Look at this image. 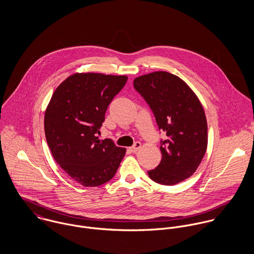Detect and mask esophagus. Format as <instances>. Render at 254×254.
Here are the masks:
<instances>
[{"mask_svg": "<svg viewBox=\"0 0 254 254\" xmlns=\"http://www.w3.org/2000/svg\"><path fill=\"white\" fill-rule=\"evenodd\" d=\"M142 146V144L140 143V142H136L134 145H132L131 147H129V150L131 151V152H136L138 149H140V147Z\"/></svg>", "mask_w": 254, "mask_h": 254, "instance_id": "34e87169", "label": "esophagus"}]
</instances>
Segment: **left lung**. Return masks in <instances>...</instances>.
<instances>
[{
    "label": "left lung",
    "instance_id": "8db88e82",
    "mask_svg": "<svg viewBox=\"0 0 254 254\" xmlns=\"http://www.w3.org/2000/svg\"><path fill=\"white\" fill-rule=\"evenodd\" d=\"M134 88L152 110L159 130L162 158L147 172L152 181L172 186L190 177L207 147V122L198 98L180 77L155 71L139 76Z\"/></svg>",
    "mask_w": 254,
    "mask_h": 254
}]
</instances>
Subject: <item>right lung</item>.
Segmentation results:
<instances>
[{
    "label": "right lung",
    "instance_id": "right-lung-1",
    "mask_svg": "<svg viewBox=\"0 0 254 254\" xmlns=\"http://www.w3.org/2000/svg\"><path fill=\"white\" fill-rule=\"evenodd\" d=\"M126 75L74 73L54 92L45 112V135L61 168L84 187H97L115 175L126 148L99 140L112 99Z\"/></svg>",
    "mask_w": 254,
    "mask_h": 254
}]
</instances>
